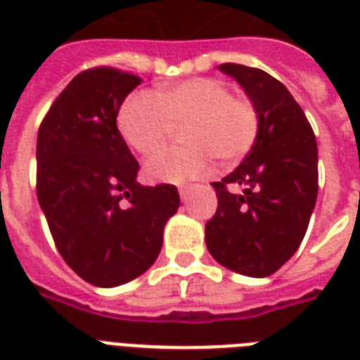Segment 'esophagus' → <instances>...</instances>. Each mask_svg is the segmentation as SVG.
<instances>
[{"instance_id": "1", "label": "esophagus", "mask_w": 360, "mask_h": 360, "mask_svg": "<svg viewBox=\"0 0 360 360\" xmlns=\"http://www.w3.org/2000/svg\"><path fill=\"white\" fill-rule=\"evenodd\" d=\"M191 191H192V186H181L179 196L183 202H186V200H188V196H191Z\"/></svg>"}]
</instances>
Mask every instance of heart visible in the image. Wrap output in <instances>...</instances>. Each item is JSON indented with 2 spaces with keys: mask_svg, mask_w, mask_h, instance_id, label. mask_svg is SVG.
<instances>
[{
  "mask_svg": "<svg viewBox=\"0 0 360 360\" xmlns=\"http://www.w3.org/2000/svg\"><path fill=\"white\" fill-rule=\"evenodd\" d=\"M185 129L188 147H166L146 162L147 179L181 185L207 175L217 157L236 164L250 153L259 134V112L250 98L233 97L217 78H186L157 93L130 95L117 114L121 136L134 151L151 155L164 146L175 124Z\"/></svg>",
  "mask_w": 360,
  "mask_h": 360,
  "instance_id": "b5f03b06",
  "label": "heart"
}]
</instances>
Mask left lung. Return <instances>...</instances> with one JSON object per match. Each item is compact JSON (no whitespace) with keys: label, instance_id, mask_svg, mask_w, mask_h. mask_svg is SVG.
I'll use <instances>...</instances> for the list:
<instances>
[{"label":"left lung","instance_id":"8db88e82","mask_svg":"<svg viewBox=\"0 0 360 360\" xmlns=\"http://www.w3.org/2000/svg\"><path fill=\"white\" fill-rule=\"evenodd\" d=\"M259 112V134L246 158L213 183L217 213L205 224L211 256L239 274L263 278L297 252L318 198V143L288 87L265 70L222 63ZM245 191L233 195L227 186Z\"/></svg>","mask_w":360,"mask_h":360}]
</instances>
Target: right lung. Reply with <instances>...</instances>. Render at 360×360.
<instances>
[{
    "instance_id": "obj_1",
    "label": "right lung",
    "mask_w": 360,
    "mask_h": 360,
    "mask_svg": "<svg viewBox=\"0 0 360 360\" xmlns=\"http://www.w3.org/2000/svg\"><path fill=\"white\" fill-rule=\"evenodd\" d=\"M141 78L95 67L72 78L37 136V198L65 263L98 288L151 267L164 226L179 207L174 185L143 186L117 129L124 97Z\"/></svg>"
}]
</instances>
